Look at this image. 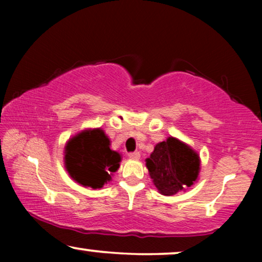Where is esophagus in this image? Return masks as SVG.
<instances>
[{
    "mask_svg": "<svg viewBox=\"0 0 262 262\" xmlns=\"http://www.w3.org/2000/svg\"><path fill=\"white\" fill-rule=\"evenodd\" d=\"M128 157L132 160H138L139 157H141V154H139V151H134V152H130L128 154Z\"/></svg>",
    "mask_w": 262,
    "mask_h": 262,
    "instance_id": "esophagus-1",
    "label": "esophagus"
}]
</instances>
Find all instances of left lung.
<instances>
[{
  "instance_id": "left-lung-1",
  "label": "left lung",
  "mask_w": 262,
  "mask_h": 262,
  "mask_svg": "<svg viewBox=\"0 0 262 262\" xmlns=\"http://www.w3.org/2000/svg\"><path fill=\"white\" fill-rule=\"evenodd\" d=\"M199 166L198 154L173 137L159 143L146 160L154 185L163 195H173L192 186L198 178Z\"/></svg>"
}]
</instances>
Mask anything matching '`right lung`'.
<instances>
[{"mask_svg":"<svg viewBox=\"0 0 262 262\" xmlns=\"http://www.w3.org/2000/svg\"><path fill=\"white\" fill-rule=\"evenodd\" d=\"M120 155L110 149V139L102 130L83 131L66 146V167L78 184L101 188L119 168Z\"/></svg>","mask_w":262,"mask_h":262,"instance_id":"right-lung-1","label":"right lung"}]
</instances>
